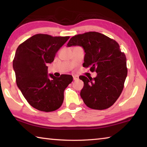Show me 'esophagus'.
<instances>
[{
    "label": "esophagus",
    "mask_w": 147,
    "mask_h": 147,
    "mask_svg": "<svg viewBox=\"0 0 147 147\" xmlns=\"http://www.w3.org/2000/svg\"><path fill=\"white\" fill-rule=\"evenodd\" d=\"M73 80H78V75H74L73 76Z\"/></svg>",
    "instance_id": "obj_1"
}]
</instances>
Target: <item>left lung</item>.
<instances>
[{"instance_id": "left-lung-1", "label": "left lung", "mask_w": 147, "mask_h": 147, "mask_svg": "<svg viewBox=\"0 0 147 147\" xmlns=\"http://www.w3.org/2000/svg\"><path fill=\"white\" fill-rule=\"evenodd\" d=\"M80 46L85 52L83 66L96 71L95 78L80 76L84 82L80 91L86 105L93 109H105L117 100L127 76L126 58L119 45L105 35L96 32L73 36L67 47Z\"/></svg>"}]
</instances>
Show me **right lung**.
<instances>
[{"label": "right lung", "mask_w": 147, "mask_h": 147, "mask_svg": "<svg viewBox=\"0 0 147 147\" xmlns=\"http://www.w3.org/2000/svg\"><path fill=\"white\" fill-rule=\"evenodd\" d=\"M69 39L36 34L17 49L13 68L17 87L27 102L39 111L49 112L60 108L65 89L73 81L69 74L56 77L48 74L47 66Z\"/></svg>", "instance_id": "add662e5"}]
</instances>
